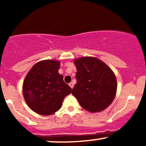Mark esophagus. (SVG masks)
<instances>
[{
    "mask_svg": "<svg viewBox=\"0 0 146 146\" xmlns=\"http://www.w3.org/2000/svg\"><path fill=\"white\" fill-rule=\"evenodd\" d=\"M68 85H69L70 87H71V88H73V86H74V84H73V82H70L69 84H68Z\"/></svg>",
    "mask_w": 146,
    "mask_h": 146,
    "instance_id": "esophagus-1",
    "label": "esophagus"
}]
</instances>
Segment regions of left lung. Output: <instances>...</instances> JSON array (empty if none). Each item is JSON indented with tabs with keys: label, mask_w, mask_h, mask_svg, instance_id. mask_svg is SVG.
Here are the masks:
<instances>
[{
	"label": "left lung",
	"mask_w": 146,
	"mask_h": 146,
	"mask_svg": "<svg viewBox=\"0 0 146 146\" xmlns=\"http://www.w3.org/2000/svg\"><path fill=\"white\" fill-rule=\"evenodd\" d=\"M77 68L72 94L80 106L91 113L104 110L113 101L117 80L110 68L98 58L82 57L75 60Z\"/></svg>",
	"instance_id": "obj_1"
}]
</instances>
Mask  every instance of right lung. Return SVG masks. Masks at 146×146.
I'll return each instance as SVG.
<instances>
[{
  "label": "right lung",
  "mask_w": 146,
  "mask_h": 146,
  "mask_svg": "<svg viewBox=\"0 0 146 146\" xmlns=\"http://www.w3.org/2000/svg\"><path fill=\"white\" fill-rule=\"evenodd\" d=\"M60 62L43 60L31 68L23 82V96L33 111L42 115H52L61 108L64 98L71 88L58 73Z\"/></svg>",
  "instance_id": "1"
}]
</instances>
